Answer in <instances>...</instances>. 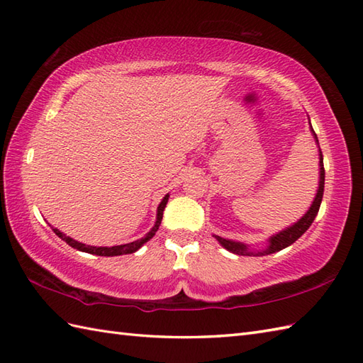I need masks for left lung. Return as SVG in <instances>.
Instances as JSON below:
<instances>
[{"instance_id":"8db88e82","label":"left lung","mask_w":363,"mask_h":363,"mask_svg":"<svg viewBox=\"0 0 363 363\" xmlns=\"http://www.w3.org/2000/svg\"><path fill=\"white\" fill-rule=\"evenodd\" d=\"M312 128V126H311ZM313 133V129H312ZM315 135V142L318 143V137L317 134L313 133ZM323 191H325V165H323V154L320 150V182H318V190H317V195H315L313 203L311 206V209L304 213V217L298 220L295 225H291L290 228L281 230L279 234H276L273 237H269L268 240V246L267 250L264 251H257V252H252L250 251L248 246L245 243L240 242H234V240H228V238H221L218 235H215V238L220 242V245L223 248H226L228 251L238 254V256H265V254H273L281 251L284 248H287L291 243H295L298 238L303 235L307 229L311 228V225L313 223L315 217H317V213L320 211V206H321V199H323Z\"/></svg>"}]
</instances>
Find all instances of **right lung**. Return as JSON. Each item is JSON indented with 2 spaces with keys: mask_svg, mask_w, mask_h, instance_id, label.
<instances>
[{
  "mask_svg": "<svg viewBox=\"0 0 363 363\" xmlns=\"http://www.w3.org/2000/svg\"><path fill=\"white\" fill-rule=\"evenodd\" d=\"M168 196L169 195H165L164 199H162L159 207H157V218H156V225L152 226V229L150 230L148 234H146L143 238H140V240H135V242H130V243H126V245H117V246H90V245H84L78 240H73V238H70L68 235H65L64 233H60L59 229L52 228L54 234H56L57 237L62 238L64 242H67L68 245L72 246V248L74 250H79L82 252H89V254H95V256H106V257H112V256H123V254H133L135 252L138 248H142L143 243H146L150 240V238L154 237V234L157 233V229L160 226V221H162V215H164V209L165 206L168 203Z\"/></svg>",
  "mask_w": 363,
  "mask_h": 363,
  "instance_id": "obj_1",
  "label": "right lung"
}]
</instances>
